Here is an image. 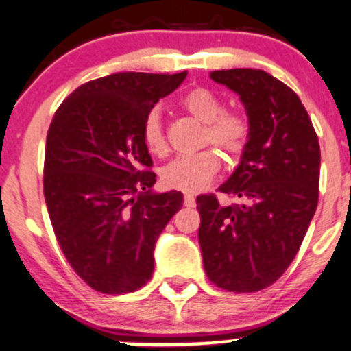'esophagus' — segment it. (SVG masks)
Here are the masks:
<instances>
[{
    "instance_id": "34e87169",
    "label": "esophagus",
    "mask_w": 351,
    "mask_h": 351,
    "mask_svg": "<svg viewBox=\"0 0 351 351\" xmlns=\"http://www.w3.org/2000/svg\"><path fill=\"white\" fill-rule=\"evenodd\" d=\"M184 206L188 208H195L196 206V198L193 195H184V199H183Z\"/></svg>"
}]
</instances>
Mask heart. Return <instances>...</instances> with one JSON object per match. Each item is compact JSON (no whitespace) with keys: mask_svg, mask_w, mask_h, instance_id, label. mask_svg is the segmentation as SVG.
<instances>
[{"mask_svg":"<svg viewBox=\"0 0 351 351\" xmlns=\"http://www.w3.org/2000/svg\"><path fill=\"white\" fill-rule=\"evenodd\" d=\"M182 106L202 123H206L205 143H213L228 155H240L248 138V123L240 114L225 113L221 99L206 88H196L184 95ZM143 143L152 155L167 153V138L161 125L160 111L146 114L141 130ZM219 169V156L213 149H203L193 155H183L169 161L161 169V182L171 190L196 193L213 180Z\"/></svg>","mask_w":351,"mask_h":351,"instance_id":"1","label":"heart"}]
</instances>
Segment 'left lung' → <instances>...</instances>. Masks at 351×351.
Returning a JSON list of instances; mask_svg holds the SVG:
<instances>
[{
  "label": "left lung",
  "mask_w": 351,
  "mask_h": 351,
  "mask_svg": "<svg viewBox=\"0 0 351 351\" xmlns=\"http://www.w3.org/2000/svg\"><path fill=\"white\" fill-rule=\"evenodd\" d=\"M210 78L240 96L248 138L218 188L243 203L221 206L217 196H198V240L208 278L252 293L275 283L298 253L318 205L319 145L305 106L275 76L234 68Z\"/></svg>",
  "instance_id": "1"
}]
</instances>
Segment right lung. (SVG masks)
Instances as JSON below:
<instances>
[{
    "mask_svg": "<svg viewBox=\"0 0 351 351\" xmlns=\"http://www.w3.org/2000/svg\"><path fill=\"white\" fill-rule=\"evenodd\" d=\"M188 73H114L61 103L45 153V199L68 263L96 291L121 295L152 278L155 245L183 206L156 193L141 130L146 114Z\"/></svg>",
    "mask_w": 351,
    "mask_h": 351,
    "instance_id": "add662e5",
    "label": "right lung"
}]
</instances>
